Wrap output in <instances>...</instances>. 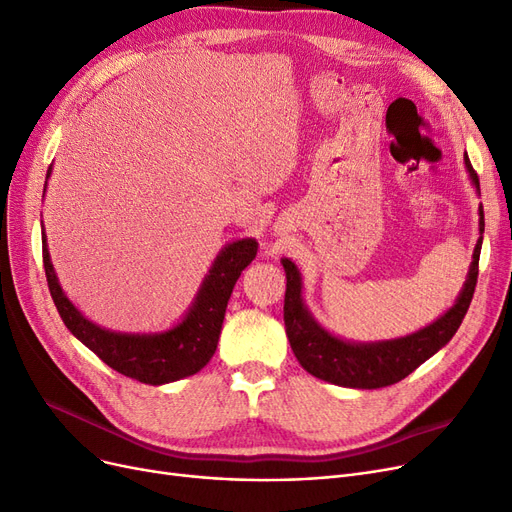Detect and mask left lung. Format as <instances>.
<instances>
[{"label": "left lung", "instance_id": "left-lung-1", "mask_svg": "<svg viewBox=\"0 0 512 512\" xmlns=\"http://www.w3.org/2000/svg\"><path fill=\"white\" fill-rule=\"evenodd\" d=\"M464 164L472 185L479 192V177L468 156L464 158ZM479 232H485L483 206H479ZM481 242L483 236L477 240L475 253H472V263L464 289L460 291L456 304L441 318L411 335L369 344L344 342V339H339L320 327L304 306V297H301V274L297 266L291 259H282V268H285L287 274L285 327L291 350L295 352L299 365L314 377H318V380L346 388L373 390L405 380L409 373H413L424 361H428L432 354H437L460 329L472 301V293H475L477 287Z\"/></svg>", "mask_w": 512, "mask_h": 512}]
</instances>
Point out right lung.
<instances>
[{
	"label": "right lung",
	"instance_id": "obj_1",
	"mask_svg": "<svg viewBox=\"0 0 512 512\" xmlns=\"http://www.w3.org/2000/svg\"><path fill=\"white\" fill-rule=\"evenodd\" d=\"M50 173L52 164L46 179ZM42 255L48 289L65 327L113 371L143 384L160 386L194 375L211 361L217 350L227 301L242 270L255 259L257 242L242 238L227 244L208 270L194 304L189 306L181 323L164 333H116L94 325L63 293L52 268L46 234L42 236Z\"/></svg>",
	"mask_w": 512,
	"mask_h": 512
}]
</instances>
